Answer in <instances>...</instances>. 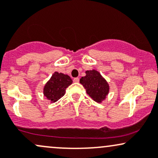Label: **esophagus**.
I'll use <instances>...</instances> for the list:
<instances>
[{"label": "esophagus", "instance_id": "34e87169", "mask_svg": "<svg viewBox=\"0 0 158 158\" xmlns=\"http://www.w3.org/2000/svg\"><path fill=\"white\" fill-rule=\"evenodd\" d=\"M79 81H80V80H79L78 77H75V78L73 79V81H74V83H78Z\"/></svg>", "mask_w": 158, "mask_h": 158}]
</instances>
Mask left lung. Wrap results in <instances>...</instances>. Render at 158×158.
Here are the masks:
<instances>
[{
	"label": "left lung",
	"instance_id": "8db88e82",
	"mask_svg": "<svg viewBox=\"0 0 158 158\" xmlns=\"http://www.w3.org/2000/svg\"><path fill=\"white\" fill-rule=\"evenodd\" d=\"M80 83L86 89V93L96 102L101 103L109 93L108 82L96 70L86 71V76L81 77Z\"/></svg>",
	"mask_w": 158,
	"mask_h": 158
}]
</instances>
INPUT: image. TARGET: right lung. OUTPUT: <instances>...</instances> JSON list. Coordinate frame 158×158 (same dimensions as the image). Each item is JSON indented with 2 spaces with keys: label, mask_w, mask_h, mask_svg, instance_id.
Segmentation results:
<instances>
[{
  "label": "right lung",
  "mask_w": 158,
  "mask_h": 158,
  "mask_svg": "<svg viewBox=\"0 0 158 158\" xmlns=\"http://www.w3.org/2000/svg\"><path fill=\"white\" fill-rule=\"evenodd\" d=\"M72 84V80L69 75L56 72L45 84L44 95L50 102H56L65 95L66 88Z\"/></svg>",
  "instance_id": "add662e5"
}]
</instances>
